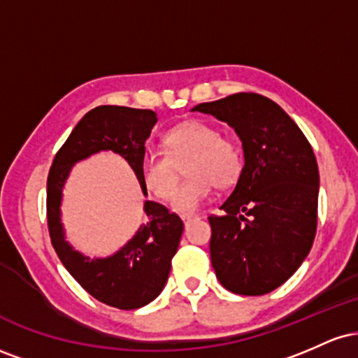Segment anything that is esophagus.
Wrapping results in <instances>:
<instances>
[{"mask_svg":"<svg viewBox=\"0 0 358 358\" xmlns=\"http://www.w3.org/2000/svg\"><path fill=\"white\" fill-rule=\"evenodd\" d=\"M196 219H199V217L193 215V213H185V215H182V220L185 222V225H188V224H190V222L196 220Z\"/></svg>","mask_w":358,"mask_h":358,"instance_id":"obj_1","label":"esophagus"}]
</instances>
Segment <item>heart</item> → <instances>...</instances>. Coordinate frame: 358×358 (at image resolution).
<instances>
[{
	"label": "heart",
	"mask_w": 358,
	"mask_h": 358,
	"mask_svg": "<svg viewBox=\"0 0 358 358\" xmlns=\"http://www.w3.org/2000/svg\"><path fill=\"white\" fill-rule=\"evenodd\" d=\"M165 153H148L141 159V178L158 199H170L178 179L176 164L187 159V178L171 197V208L192 213L210 196L212 187L229 188L239 182L244 168L241 146L207 121L180 122L162 138Z\"/></svg>",
	"instance_id": "heart-1"
}]
</instances>
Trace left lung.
I'll list each match as a JSON object with an SVG mask.
<instances>
[{
    "label": "left lung",
    "instance_id": "left-lung-1",
    "mask_svg": "<svg viewBox=\"0 0 358 358\" xmlns=\"http://www.w3.org/2000/svg\"><path fill=\"white\" fill-rule=\"evenodd\" d=\"M192 110L236 129L244 168L210 215V259L225 289L261 296L294 274L310 252L318 220L320 173L303 131L274 101L239 92Z\"/></svg>",
    "mask_w": 358,
    "mask_h": 358
}]
</instances>
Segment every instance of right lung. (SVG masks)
<instances>
[{
  "mask_svg": "<svg viewBox=\"0 0 358 358\" xmlns=\"http://www.w3.org/2000/svg\"><path fill=\"white\" fill-rule=\"evenodd\" d=\"M158 121L150 109L99 106L89 110L57 151L47 180V220L57 256L85 291L104 305L136 310L158 296L168 281L183 222L165 205L145 202L148 222L113 256L90 259L65 241L60 222L62 190L71 168L99 151H114L129 163L146 195L141 159L146 139Z\"/></svg>",
  "mask_w": 358,
  "mask_h": 358,
  "instance_id": "add662e5",
  "label": "right lung"
}]
</instances>
